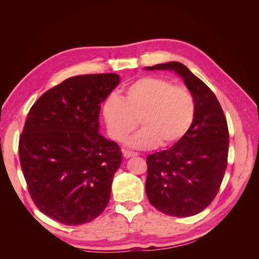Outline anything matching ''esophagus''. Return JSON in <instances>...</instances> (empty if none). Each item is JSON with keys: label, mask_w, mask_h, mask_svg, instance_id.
I'll use <instances>...</instances> for the list:
<instances>
[{"label": "esophagus", "mask_w": 259, "mask_h": 259, "mask_svg": "<svg viewBox=\"0 0 259 259\" xmlns=\"http://www.w3.org/2000/svg\"><path fill=\"white\" fill-rule=\"evenodd\" d=\"M123 155H124V158L128 159V158H132V156H137L138 153L137 152H132V151H123Z\"/></svg>", "instance_id": "esophagus-1"}]
</instances>
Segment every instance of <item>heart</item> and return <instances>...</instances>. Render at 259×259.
<instances>
[{
  "mask_svg": "<svg viewBox=\"0 0 259 259\" xmlns=\"http://www.w3.org/2000/svg\"><path fill=\"white\" fill-rule=\"evenodd\" d=\"M195 101L185 88L160 77L146 76L130 84L123 98L112 94L104 101L103 117L113 139L122 142L136 128L143 130L127 140L134 149L168 147L178 143L191 128Z\"/></svg>",
  "mask_w": 259,
  "mask_h": 259,
  "instance_id": "obj_1",
  "label": "heart"
}]
</instances>
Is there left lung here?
I'll return each instance as SVG.
<instances>
[{
    "instance_id": "obj_1",
    "label": "left lung",
    "mask_w": 259,
    "mask_h": 259,
    "mask_svg": "<svg viewBox=\"0 0 259 259\" xmlns=\"http://www.w3.org/2000/svg\"><path fill=\"white\" fill-rule=\"evenodd\" d=\"M145 69L174 71L195 101L194 121L186 136L147 158L148 200L169 216L197 215L216 197L227 168L229 133L224 111L208 86L180 62Z\"/></svg>"
}]
</instances>
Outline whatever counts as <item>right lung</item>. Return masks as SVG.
<instances>
[{"mask_svg": "<svg viewBox=\"0 0 259 259\" xmlns=\"http://www.w3.org/2000/svg\"><path fill=\"white\" fill-rule=\"evenodd\" d=\"M120 81L116 73L69 77L30 109L19 139L21 169L35 205L61 224L92 222L108 205L122 153L99 134V112Z\"/></svg>", "mask_w": 259, "mask_h": 259, "instance_id": "right-lung-1", "label": "right lung"}]
</instances>
